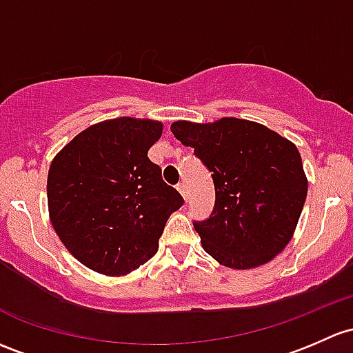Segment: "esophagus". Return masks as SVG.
<instances>
[{
  "label": "esophagus",
  "instance_id": "1",
  "mask_svg": "<svg viewBox=\"0 0 353 353\" xmlns=\"http://www.w3.org/2000/svg\"><path fill=\"white\" fill-rule=\"evenodd\" d=\"M177 191H179L181 192V194H183V198L184 199H188V188H186V184H184V183H179V184H177Z\"/></svg>",
  "mask_w": 353,
  "mask_h": 353
}]
</instances>
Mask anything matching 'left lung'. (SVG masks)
I'll return each mask as SVG.
<instances>
[{
  "label": "left lung",
  "instance_id": "1",
  "mask_svg": "<svg viewBox=\"0 0 353 353\" xmlns=\"http://www.w3.org/2000/svg\"><path fill=\"white\" fill-rule=\"evenodd\" d=\"M170 132L194 148L213 177V211L192 221L208 254L221 265L250 269L283 252L307 194L294 143L239 118L206 125L176 121Z\"/></svg>",
  "mask_w": 353,
  "mask_h": 353
}]
</instances>
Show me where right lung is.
<instances>
[{
	"label": "right lung",
	"mask_w": 353,
	"mask_h": 353,
	"mask_svg": "<svg viewBox=\"0 0 353 353\" xmlns=\"http://www.w3.org/2000/svg\"><path fill=\"white\" fill-rule=\"evenodd\" d=\"M162 123L135 118L84 130L54 159L47 179L50 221L89 269L121 276L155 255L170 213L184 205L148 148Z\"/></svg>",
	"instance_id": "right-lung-1"
}]
</instances>
